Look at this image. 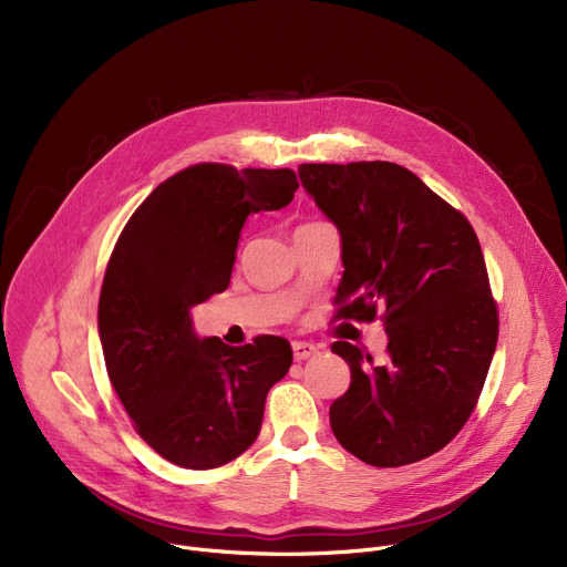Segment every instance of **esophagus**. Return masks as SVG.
Here are the masks:
<instances>
[{
	"label": "esophagus",
	"instance_id": "1",
	"mask_svg": "<svg viewBox=\"0 0 567 567\" xmlns=\"http://www.w3.org/2000/svg\"><path fill=\"white\" fill-rule=\"evenodd\" d=\"M291 349H293V359H296V361H308V359H312V355L319 351L317 344L303 342V340H296V342L291 344Z\"/></svg>",
	"mask_w": 567,
	"mask_h": 567
}]
</instances>
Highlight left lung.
Returning a JSON list of instances; mask_svg holds the SVG:
<instances>
[{
  "label": "left lung",
  "mask_w": 567,
  "mask_h": 567,
  "mask_svg": "<svg viewBox=\"0 0 567 567\" xmlns=\"http://www.w3.org/2000/svg\"><path fill=\"white\" fill-rule=\"evenodd\" d=\"M306 193L342 241L338 317L383 312L389 361L333 342L351 370L331 404L342 449L372 466L441 451L478 402L498 340L483 250L468 220L402 165L303 163Z\"/></svg>",
  "instance_id": "left-lung-1"
}]
</instances>
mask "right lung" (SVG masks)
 Here are the masks:
<instances>
[{"label":"right lung","mask_w":567,"mask_h":567,"mask_svg":"<svg viewBox=\"0 0 567 567\" xmlns=\"http://www.w3.org/2000/svg\"><path fill=\"white\" fill-rule=\"evenodd\" d=\"M296 188L291 169L199 163L148 195L114 246L99 301L105 368L137 434L176 466L216 468L248 451L289 372L285 338L229 347L199 338L190 310L227 289L248 216L278 212Z\"/></svg>","instance_id":"obj_1"}]
</instances>
